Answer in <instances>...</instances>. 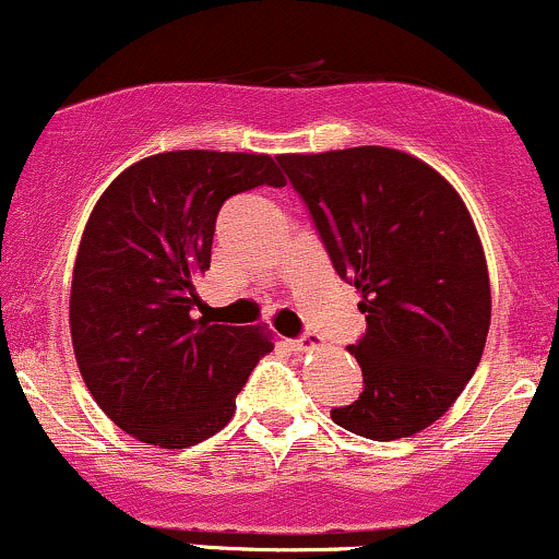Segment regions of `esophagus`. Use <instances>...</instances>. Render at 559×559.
<instances>
[{
    "label": "esophagus",
    "instance_id": "obj_1",
    "mask_svg": "<svg viewBox=\"0 0 559 559\" xmlns=\"http://www.w3.org/2000/svg\"><path fill=\"white\" fill-rule=\"evenodd\" d=\"M292 346L297 352H307V349H318V346H323V338L316 336V333H305V336L294 338Z\"/></svg>",
    "mask_w": 559,
    "mask_h": 559
}]
</instances>
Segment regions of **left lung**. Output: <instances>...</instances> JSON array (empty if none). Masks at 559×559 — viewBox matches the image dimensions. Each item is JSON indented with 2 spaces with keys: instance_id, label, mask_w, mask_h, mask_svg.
Masks as SVG:
<instances>
[{
  "instance_id": "left-lung-1",
  "label": "left lung",
  "mask_w": 559,
  "mask_h": 559,
  "mask_svg": "<svg viewBox=\"0 0 559 559\" xmlns=\"http://www.w3.org/2000/svg\"><path fill=\"white\" fill-rule=\"evenodd\" d=\"M333 271L365 316L349 346L362 394L331 409L346 431L394 441L439 420L463 394L491 323L484 247L457 191L389 146L281 155Z\"/></svg>"
}]
</instances>
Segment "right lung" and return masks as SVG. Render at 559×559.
Here are the masks:
<instances>
[{
	"label": "right lung",
	"mask_w": 559,
	"mask_h": 559,
	"mask_svg": "<svg viewBox=\"0 0 559 559\" xmlns=\"http://www.w3.org/2000/svg\"><path fill=\"white\" fill-rule=\"evenodd\" d=\"M286 186L267 155L181 150L139 159L99 197L70 286V336L115 426L163 449L210 439L273 349L265 329L194 318L223 202Z\"/></svg>",
	"instance_id": "obj_1"
}]
</instances>
